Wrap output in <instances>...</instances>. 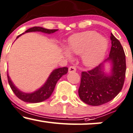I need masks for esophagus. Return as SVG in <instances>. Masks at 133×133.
<instances>
[{
  "label": "esophagus",
  "instance_id": "34e87169",
  "mask_svg": "<svg viewBox=\"0 0 133 133\" xmlns=\"http://www.w3.org/2000/svg\"><path fill=\"white\" fill-rule=\"evenodd\" d=\"M76 71V69L75 66H70L69 68V72H74Z\"/></svg>",
  "mask_w": 133,
  "mask_h": 133
}]
</instances>
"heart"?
<instances>
[{"label": "heart", "instance_id": "1", "mask_svg": "<svg viewBox=\"0 0 133 133\" xmlns=\"http://www.w3.org/2000/svg\"><path fill=\"white\" fill-rule=\"evenodd\" d=\"M108 42L106 38L95 31H85L74 34L69 39L68 47L70 54H82V61L86 66L92 67L98 64L106 54ZM67 57H71L66 52Z\"/></svg>", "mask_w": 133, "mask_h": 133}]
</instances>
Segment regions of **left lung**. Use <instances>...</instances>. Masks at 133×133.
<instances>
[{"mask_svg":"<svg viewBox=\"0 0 133 133\" xmlns=\"http://www.w3.org/2000/svg\"><path fill=\"white\" fill-rule=\"evenodd\" d=\"M111 48L109 56L104 61H111L110 75L103 71V64L88 71L82 72L78 93L84 103L99 106L113 99L124 85L126 64L124 51L120 42L111 33Z\"/></svg>","mask_w":133,"mask_h":133,"instance_id":"obj_1","label":"left lung"}]
</instances>
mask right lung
Segmentation results:
<instances>
[{
  "label": "right lung",
  "instance_id": "add662e5",
  "mask_svg": "<svg viewBox=\"0 0 133 133\" xmlns=\"http://www.w3.org/2000/svg\"><path fill=\"white\" fill-rule=\"evenodd\" d=\"M58 29H47L43 28L41 27H33L32 28L27 29L25 32H41L45 34H52L55 32L57 31ZM24 33L20 34L17 37L16 39L19 38L20 36H22ZM68 71V68L66 67L64 68H58L55 69L51 72L49 77H48L45 84L39 88V89L36 91L35 92L32 93H25L18 89L13 82H12L11 79L9 77L8 73H7V78H8V82L11 89L16 94V96L21 100L23 101L26 103H41L47 99L50 96H51L52 93L54 91V89L56 86V83L59 79L62 76L67 74Z\"/></svg>",
  "mask_w": 133,
  "mask_h": 133
}]
</instances>
